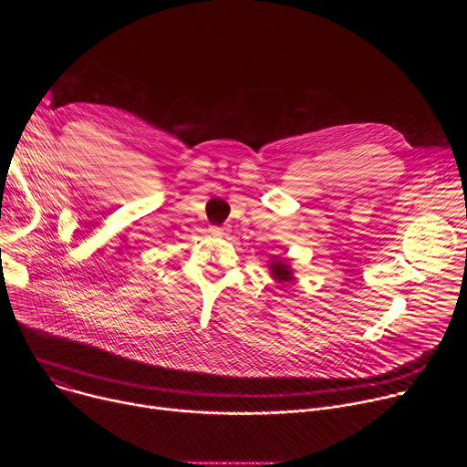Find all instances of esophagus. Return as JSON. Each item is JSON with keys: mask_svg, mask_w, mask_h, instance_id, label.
Segmentation results:
<instances>
[{"mask_svg": "<svg viewBox=\"0 0 467 467\" xmlns=\"http://www.w3.org/2000/svg\"><path fill=\"white\" fill-rule=\"evenodd\" d=\"M211 231L216 233V234H223V229H222V227H211Z\"/></svg>", "mask_w": 467, "mask_h": 467, "instance_id": "1", "label": "esophagus"}]
</instances>
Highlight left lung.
Returning <instances> with one entry per match:
<instances>
[{
    "label": "left lung",
    "instance_id": "left-lung-1",
    "mask_svg": "<svg viewBox=\"0 0 467 467\" xmlns=\"http://www.w3.org/2000/svg\"><path fill=\"white\" fill-rule=\"evenodd\" d=\"M272 274L277 281H290L292 279V272L288 268V264H285L283 260H272Z\"/></svg>",
    "mask_w": 467,
    "mask_h": 467
}]
</instances>
